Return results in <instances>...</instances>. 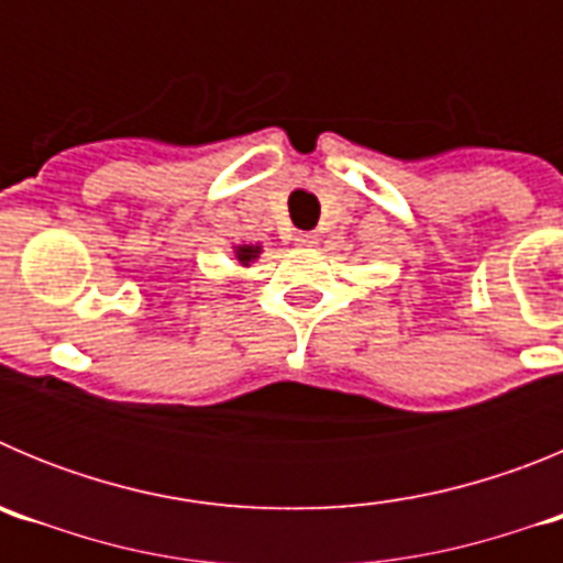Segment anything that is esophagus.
I'll list each match as a JSON object with an SVG mask.
<instances>
[{"instance_id": "esophagus-1", "label": "esophagus", "mask_w": 563, "mask_h": 563, "mask_svg": "<svg viewBox=\"0 0 563 563\" xmlns=\"http://www.w3.org/2000/svg\"><path fill=\"white\" fill-rule=\"evenodd\" d=\"M296 242H298V245H301V247H316V245H318V233H316V231H301V233H298V236H296Z\"/></svg>"}]
</instances>
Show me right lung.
Segmentation results:
<instances>
[{
	"mask_svg": "<svg viewBox=\"0 0 563 563\" xmlns=\"http://www.w3.org/2000/svg\"><path fill=\"white\" fill-rule=\"evenodd\" d=\"M258 251H262L258 245H242V247H236V258L242 262V265H247V262H253V258L258 256Z\"/></svg>",
	"mask_w": 563,
	"mask_h": 563,
	"instance_id": "1",
	"label": "right lung"
}]
</instances>
